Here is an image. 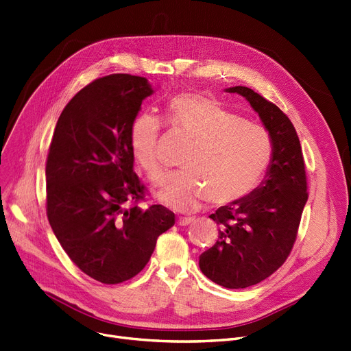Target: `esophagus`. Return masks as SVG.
<instances>
[{"instance_id":"obj_1","label":"esophagus","mask_w":351,"mask_h":351,"mask_svg":"<svg viewBox=\"0 0 351 351\" xmlns=\"http://www.w3.org/2000/svg\"><path fill=\"white\" fill-rule=\"evenodd\" d=\"M177 223L180 226H190V225L194 223V219H191V218H178Z\"/></svg>"}]
</instances>
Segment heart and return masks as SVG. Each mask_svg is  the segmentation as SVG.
<instances>
[{
  "instance_id": "1",
  "label": "heart",
  "mask_w": 351,
  "mask_h": 351,
  "mask_svg": "<svg viewBox=\"0 0 351 351\" xmlns=\"http://www.w3.org/2000/svg\"><path fill=\"white\" fill-rule=\"evenodd\" d=\"M167 123L194 143L180 169L160 181L157 198L174 210H193L208 199L213 206H234L252 197L273 163L267 130L201 93L174 95L166 106ZM161 121L150 112L134 117L130 150L150 181L160 177Z\"/></svg>"
}]
</instances>
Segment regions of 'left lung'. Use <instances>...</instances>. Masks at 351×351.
<instances>
[{
    "label": "left lung",
    "mask_w": 351,
    "mask_h": 351,
    "mask_svg": "<svg viewBox=\"0 0 351 351\" xmlns=\"http://www.w3.org/2000/svg\"><path fill=\"white\" fill-rule=\"evenodd\" d=\"M226 91L250 102L274 147L271 167L257 191L245 202L209 215L219 236L199 256L201 271L218 285L240 289L261 282L288 258L308 201V181L300 138L289 118L252 88L237 86Z\"/></svg>",
    "instance_id": "8db88e82"
}]
</instances>
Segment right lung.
<instances>
[{
    "label": "right lung",
    "instance_id": "obj_1",
    "mask_svg": "<svg viewBox=\"0 0 351 351\" xmlns=\"http://www.w3.org/2000/svg\"><path fill=\"white\" fill-rule=\"evenodd\" d=\"M147 78L111 74L94 80L64 106L46 160V213L70 260L102 284L139 274L174 213L146 201L133 171L129 130Z\"/></svg>",
    "mask_w": 351,
    "mask_h": 351
}]
</instances>
